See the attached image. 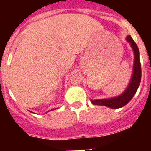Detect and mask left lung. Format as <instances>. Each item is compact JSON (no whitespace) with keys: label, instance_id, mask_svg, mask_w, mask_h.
<instances>
[{"label":"left lung","instance_id":"1","mask_svg":"<svg viewBox=\"0 0 151 151\" xmlns=\"http://www.w3.org/2000/svg\"><path fill=\"white\" fill-rule=\"evenodd\" d=\"M126 40L131 44L134 52V70H133L134 72H133L132 78L131 80L129 87L127 88V89L125 90V91L122 95L119 96L117 97H113V98H110V99L94 100V101L91 100V103L93 104L106 106L112 108V109L120 108L125 106V104H127L138 90L141 78V66L139 58V50H138L137 45L131 36H128L126 38Z\"/></svg>","mask_w":151,"mask_h":151}]
</instances>
